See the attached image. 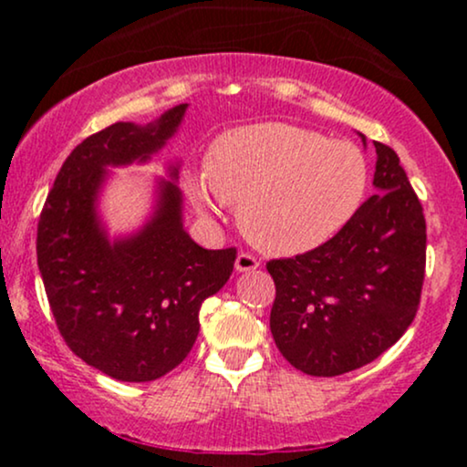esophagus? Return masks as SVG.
<instances>
[{"instance_id":"obj_1","label":"esophagus","mask_w":467,"mask_h":467,"mask_svg":"<svg viewBox=\"0 0 467 467\" xmlns=\"http://www.w3.org/2000/svg\"><path fill=\"white\" fill-rule=\"evenodd\" d=\"M259 267V261L254 259V256L248 254V252H239L237 254V261H234V270L237 272H252Z\"/></svg>"}]
</instances>
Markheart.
Listing matches in <instances>:
<instances>
[{
    "label": "heart",
    "mask_w": 467,
    "mask_h": 467,
    "mask_svg": "<svg viewBox=\"0 0 467 467\" xmlns=\"http://www.w3.org/2000/svg\"><path fill=\"white\" fill-rule=\"evenodd\" d=\"M367 182L356 144L261 122L219 136L203 180L186 186L200 211H213L215 200L239 208V226L256 248L289 256L334 239L362 203Z\"/></svg>",
    "instance_id": "1"
}]
</instances>
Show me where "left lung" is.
Listing matches in <instances>:
<instances>
[{"label":"left lung","instance_id":"8db88e82","mask_svg":"<svg viewBox=\"0 0 467 467\" xmlns=\"http://www.w3.org/2000/svg\"><path fill=\"white\" fill-rule=\"evenodd\" d=\"M367 144V138L362 136ZM375 195L318 248L275 259L270 329L283 358L316 378L349 373L409 329L426 270V219L398 153L373 142Z\"/></svg>","mask_w":467,"mask_h":467}]
</instances>
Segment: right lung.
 <instances>
[{
  "mask_svg": "<svg viewBox=\"0 0 467 467\" xmlns=\"http://www.w3.org/2000/svg\"><path fill=\"white\" fill-rule=\"evenodd\" d=\"M186 103L149 125L116 122L67 155L36 228V264L63 340L120 382H151L189 356L200 307L233 275L237 250H206L182 223V191L158 182L155 211L111 241L99 217L107 166L147 162L178 131Z\"/></svg>",
  "mask_w": 467,
  "mask_h": 467,
  "instance_id": "add662e5",
  "label": "right lung"
}]
</instances>
